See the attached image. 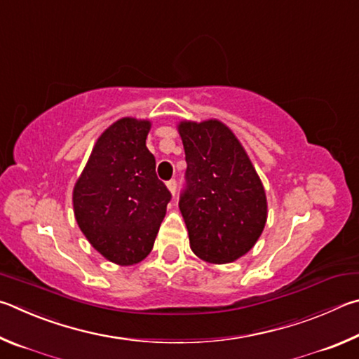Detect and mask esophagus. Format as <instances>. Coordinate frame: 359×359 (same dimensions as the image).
Returning <instances> with one entry per match:
<instances>
[{
    "mask_svg": "<svg viewBox=\"0 0 359 359\" xmlns=\"http://www.w3.org/2000/svg\"><path fill=\"white\" fill-rule=\"evenodd\" d=\"M167 187H168V191L172 192L173 196H175V192H176V181H175V180L167 181Z\"/></svg>",
    "mask_w": 359,
    "mask_h": 359,
    "instance_id": "obj_1",
    "label": "esophagus"
}]
</instances>
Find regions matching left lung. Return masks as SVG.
<instances>
[{"label": "left lung", "mask_w": 359, "mask_h": 359, "mask_svg": "<svg viewBox=\"0 0 359 359\" xmlns=\"http://www.w3.org/2000/svg\"><path fill=\"white\" fill-rule=\"evenodd\" d=\"M186 189L180 211L192 252L215 265L235 262L259 241L268 217L266 194L246 149L219 119L181 121Z\"/></svg>", "instance_id": "left-lung-1"}]
</instances>
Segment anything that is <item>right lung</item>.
I'll list each match as a JSON object with an SVG mask.
<instances>
[{"instance_id":"right-lung-1","label":"right lung","mask_w":359,"mask_h":359,"mask_svg":"<svg viewBox=\"0 0 359 359\" xmlns=\"http://www.w3.org/2000/svg\"><path fill=\"white\" fill-rule=\"evenodd\" d=\"M148 119L126 116L94 143L74 186V215L97 252L119 266L142 262L154 246L170 202L147 148Z\"/></svg>"}]
</instances>
